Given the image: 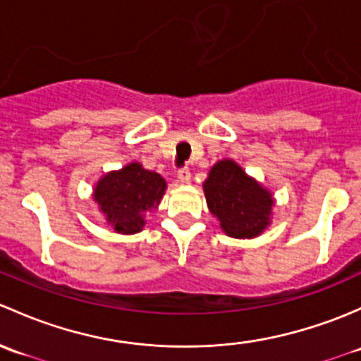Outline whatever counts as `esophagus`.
<instances>
[{"label":"esophagus","instance_id":"obj_1","mask_svg":"<svg viewBox=\"0 0 361 361\" xmlns=\"http://www.w3.org/2000/svg\"><path fill=\"white\" fill-rule=\"evenodd\" d=\"M177 179H179L180 184H189V180H191V170H189L188 166L180 169L179 172H177Z\"/></svg>","mask_w":361,"mask_h":361}]
</instances>
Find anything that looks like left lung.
Masks as SVG:
<instances>
[{
  "label": "left lung",
  "mask_w": 361,
  "mask_h": 361,
  "mask_svg": "<svg viewBox=\"0 0 361 361\" xmlns=\"http://www.w3.org/2000/svg\"><path fill=\"white\" fill-rule=\"evenodd\" d=\"M208 210L231 238H255L269 226L274 200L233 159H221L203 182Z\"/></svg>",
  "instance_id": "8db88e82"
}]
</instances>
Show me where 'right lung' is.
<instances>
[{"label":"right lung","instance_id":"add662e5","mask_svg":"<svg viewBox=\"0 0 361 361\" xmlns=\"http://www.w3.org/2000/svg\"><path fill=\"white\" fill-rule=\"evenodd\" d=\"M165 189L166 182L159 173L133 161L106 173L95 185L94 200L114 231L133 235L142 231L146 215L159 205Z\"/></svg>","mask_w":361,"mask_h":361}]
</instances>
